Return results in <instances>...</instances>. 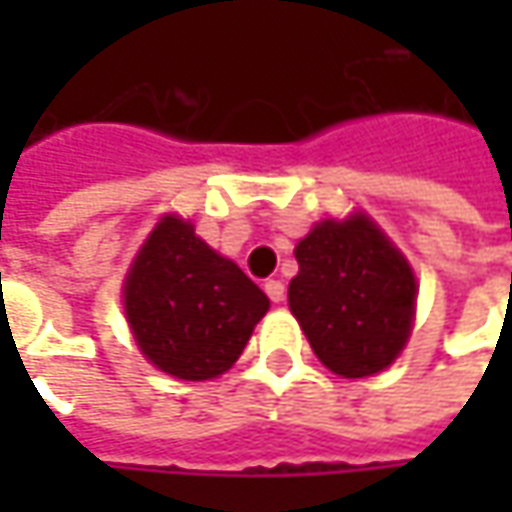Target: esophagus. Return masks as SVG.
<instances>
[{"label":"esophagus","instance_id":"34e87169","mask_svg":"<svg viewBox=\"0 0 512 512\" xmlns=\"http://www.w3.org/2000/svg\"><path fill=\"white\" fill-rule=\"evenodd\" d=\"M265 293L270 302H285V285L279 282V279H270V282H265Z\"/></svg>","mask_w":512,"mask_h":512}]
</instances>
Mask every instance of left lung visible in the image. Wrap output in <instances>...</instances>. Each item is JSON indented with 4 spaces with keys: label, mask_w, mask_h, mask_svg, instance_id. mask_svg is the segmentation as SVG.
<instances>
[{
    "label": "left lung",
    "mask_w": 512,
    "mask_h": 512,
    "mask_svg": "<svg viewBox=\"0 0 512 512\" xmlns=\"http://www.w3.org/2000/svg\"><path fill=\"white\" fill-rule=\"evenodd\" d=\"M287 302L319 362L344 379L384 370L410 336L416 276L367 216L327 219L296 245Z\"/></svg>",
    "instance_id": "left-lung-1"
}]
</instances>
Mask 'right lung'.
I'll list each match as a JSON object with an SVG mask.
<instances>
[{
	"label": "right lung",
	"instance_id": "add662e5",
	"mask_svg": "<svg viewBox=\"0 0 512 512\" xmlns=\"http://www.w3.org/2000/svg\"><path fill=\"white\" fill-rule=\"evenodd\" d=\"M267 307L265 293L176 216L156 225L125 282V313L142 353L185 382L222 376Z\"/></svg>",
	"mask_w": 512,
	"mask_h": 512
}]
</instances>
